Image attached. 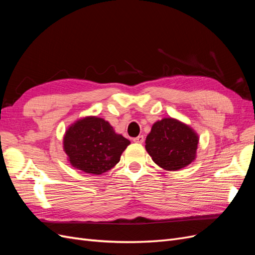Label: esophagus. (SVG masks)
I'll list each match as a JSON object with an SVG mask.
<instances>
[{
	"mask_svg": "<svg viewBox=\"0 0 255 255\" xmlns=\"http://www.w3.org/2000/svg\"><path fill=\"white\" fill-rule=\"evenodd\" d=\"M143 140H144V138H143L142 135L137 136V137H135L134 139H133V141H134V142H137V143H142Z\"/></svg>",
	"mask_w": 255,
	"mask_h": 255,
	"instance_id": "obj_1",
	"label": "esophagus"
}]
</instances>
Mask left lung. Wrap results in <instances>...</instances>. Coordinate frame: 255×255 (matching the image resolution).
<instances>
[{
	"mask_svg": "<svg viewBox=\"0 0 255 255\" xmlns=\"http://www.w3.org/2000/svg\"><path fill=\"white\" fill-rule=\"evenodd\" d=\"M198 142L197 133L187 125L164 118L152 126L145 138V150L160 168L174 171L195 160Z\"/></svg>",
	"mask_w": 255,
	"mask_h": 255,
	"instance_id": "8db88e82",
	"label": "left lung"
}]
</instances>
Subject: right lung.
<instances>
[{"label": "right lung", "instance_id": "add662e5", "mask_svg": "<svg viewBox=\"0 0 255 255\" xmlns=\"http://www.w3.org/2000/svg\"><path fill=\"white\" fill-rule=\"evenodd\" d=\"M129 143L115 133L109 122L95 116L78 120L64 136V150L70 164L91 174H102L118 164Z\"/></svg>", "mask_w": 255, "mask_h": 255}]
</instances>
